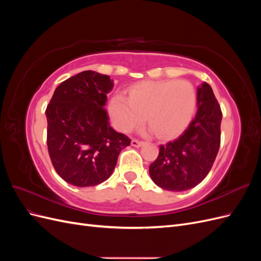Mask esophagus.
<instances>
[{"instance_id": "34e87169", "label": "esophagus", "mask_w": 261, "mask_h": 261, "mask_svg": "<svg viewBox=\"0 0 261 261\" xmlns=\"http://www.w3.org/2000/svg\"><path fill=\"white\" fill-rule=\"evenodd\" d=\"M143 145H144V141H140L138 139H132V146L138 148V147H141Z\"/></svg>"}]
</instances>
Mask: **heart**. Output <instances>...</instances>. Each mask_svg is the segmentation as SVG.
<instances>
[{
	"instance_id": "heart-1",
	"label": "heart",
	"mask_w": 261,
	"mask_h": 261,
	"mask_svg": "<svg viewBox=\"0 0 261 261\" xmlns=\"http://www.w3.org/2000/svg\"><path fill=\"white\" fill-rule=\"evenodd\" d=\"M196 91L185 81L141 82L129 89V97L115 94L111 115L121 132H130L146 120L160 138L175 137L191 122L196 108Z\"/></svg>"
}]
</instances>
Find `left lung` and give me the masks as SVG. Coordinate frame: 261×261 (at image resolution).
I'll list each match as a JSON object with an SVG mask.
<instances>
[{
  "instance_id": "1",
  "label": "left lung",
  "mask_w": 261,
  "mask_h": 261,
  "mask_svg": "<svg viewBox=\"0 0 261 261\" xmlns=\"http://www.w3.org/2000/svg\"><path fill=\"white\" fill-rule=\"evenodd\" d=\"M222 112L211 87L197 88V113L181 135L160 146L159 155L150 164L154 184L171 192H183L207 176L220 148Z\"/></svg>"
}]
</instances>
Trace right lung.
<instances>
[{
    "instance_id": "add662e5",
    "label": "right lung",
    "mask_w": 261,
    "mask_h": 261,
    "mask_svg": "<svg viewBox=\"0 0 261 261\" xmlns=\"http://www.w3.org/2000/svg\"><path fill=\"white\" fill-rule=\"evenodd\" d=\"M108 75L85 70L63 82L46 107V144L53 167L67 183L96 186L113 173L121 150L130 139L109 123Z\"/></svg>"
}]
</instances>
